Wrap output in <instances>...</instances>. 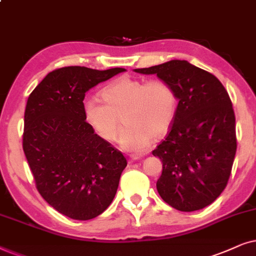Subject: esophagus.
Wrapping results in <instances>:
<instances>
[{"instance_id": "esophagus-1", "label": "esophagus", "mask_w": 256, "mask_h": 256, "mask_svg": "<svg viewBox=\"0 0 256 256\" xmlns=\"http://www.w3.org/2000/svg\"><path fill=\"white\" fill-rule=\"evenodd\" d=\"M140 159V156H136V154H131L130 156V162H137V160Z\"/></svg>"}]
</instances>
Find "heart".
I'll list each match as a JSON object with an SVG mask.
<instances>
[{
	"label": "heart",
	"instance_id": "1",
	"mask_svg": "<svg viewBox=\"0 0 256 256\" xmlns=\"http://www.w3.org/2000/svg\"><path fill=\"white\" fill-rule=\"evenodd\" d=\"M103 102L88 98L83 102L85 120L104 140L114 142L125 128L119 142L128 151L144 152L152 137L160 138L171 128L178 110L176 90L165 80L118 78L102 90Z\"/></svg>",
	"mask_w": 256,
	"mask_h": 256
}]
</instances>
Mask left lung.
<instances>
[{
  "mask_svg": "<svg viewBox=\"0 0 256 256\" xmlns=\"http://www.w3.org/2000/svg\"><path fill=\"white\" fill-rule=\"evenodd\" d=\"M134 71L168 82L179 100L170 132L152 152L162 162L159 196L182 212L210 205L227 185L236 152L235 114L226 88L187 60Z\"/></svg>",
  "mask_w": 256,
  "mask_h": 256,
  "instance_id": "left-lung-1",
  "label": "left lung"
}]
</instances>
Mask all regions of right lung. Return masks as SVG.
I'll return each instance as SVG.
<instances>
[{"label":"right lung","mask_w":256,"mask_h":256,"mask_svg":"<svg viewBox=\"0 0 256 256\" xmlns=\"http://www.w3.org/2000/svg\"><path fill=\"white\" fill-rule=\"evenodd\" d=\"M124 71L60 68L48 74L26 102L23 151L36 187L51 207L74 220L94 219L110 206L128 165L83 114L85 94Z\"/></svg>","instance_id":"1"}]
</instances>
